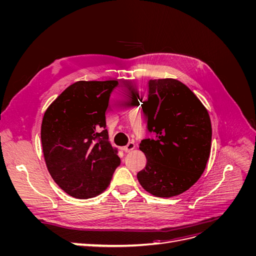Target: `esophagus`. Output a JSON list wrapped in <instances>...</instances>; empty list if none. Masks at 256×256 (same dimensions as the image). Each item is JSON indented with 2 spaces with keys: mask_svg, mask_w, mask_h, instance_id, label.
Segmentation results:
<instances>
[{
  "mask_svg": "<svg viewBox=\"0 0 256 256\" xmlns=\"http://www.w3.org/2000/svg\"><path fill=\"white\" fill-rule=\"evenodd\" d=\"M134 147H136V144L134 143V142H129L125 147H124V152H130L131 150H134Z\"/></svg>",
  "mask_w": 256,
  "mask_h": 256,
  "instance_id": "esophagus-1",
  "label": "esophagus"
}]
</instances>
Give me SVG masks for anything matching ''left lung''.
<instances>
[{"instance_id": "obj_1", "label": "left lung", "mask_w": 256, "mask_h": 256, "mask_svg": "<svg viewBox=\"0 0 256 256\" xmlns=\"http://www.w3.org/2000/svg\"><path fill=\"white\" fill-rule=\"evenodd\" d=\"M144 104L147 130L154 138L141 141L147 164L138 180L152 196H178L194 184L206 168L210 118L198 97L174 79L150 80Z\"/></svg>"}]
</instances>
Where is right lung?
I'll return each mask as SVG.
<instances>
[{"label":"right lung","mask_w":256,"mask_h":256,"mask_svg":"<svg viewBox=\"0 0 256 256\" xmlns=\"http://www.w3.org/2000/svg\"><path fill=\"white\" fill-rule=\"evenodd\" d=\"M116 81H79L46 111L42 145L46 164L58 187L76 198L100 194L120 159L106 129V111Z\"/></svg>","instance_id":"right-lung-1"}]
</instances>
